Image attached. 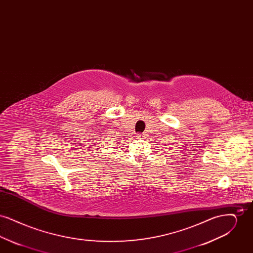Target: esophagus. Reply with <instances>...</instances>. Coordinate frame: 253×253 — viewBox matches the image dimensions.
I'll use <instances>...</instances> for the list:
<instances>
[{
    "instance_id": "34e87169",
    "label": "esophagus",
    "mask_w": 253,
    "mask_h": 253,
    "mask_svg": "<svg viewBox=\"0 0 253 253\" xmlns=\"http://www.w3.org/2000/svg\"><path fill=\"white\" fill-rule=\"evenodd\" d=\"M145 136V133H137L136 134V137L137 138H143Z\"/></svg>"
}]
</instances>
